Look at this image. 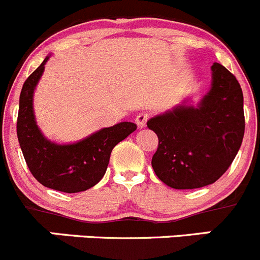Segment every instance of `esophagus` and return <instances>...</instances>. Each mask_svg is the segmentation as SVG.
Instances as JSON below:
<instances>
[{"mask_svg": "<svg viewBox=\"0 0 260 260\" xmlns=\"http://www.w3.org/2000/svg\"><path fill=\"white\" fill-rule=\"evenodd\" d=\"M148 119H149V115L145 114V112H144V114H139L138 116L135 117V122L136 125H138V127H140V129L145 127Z\"/></svg>", "mask_w": 260, "mask_h": 260, "instance_id": "1", "label": "esophagus"}]
</instances>
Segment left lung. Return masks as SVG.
Here are the masks:
<instances>
[{"mask_svg": "<svg viewBox=\"0 0 260 260\" xmlns=\"http://www.w3.org/2000/svg\"><path fill=\"white\" fill-rule=\"evenodd\" d=\"M211 72V87L196 106L187 99L146 122L159 139L151 167L172 188L212 184L240 149L245 130L243 91L223 66L214 63Z\"/></svg>", "mask_w": 260, "mask_h": 260, "instance_id": "8db88e82", "label": "left lung"}]
</instances>
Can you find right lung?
<instances>
[{
    "label": "right lung",
    "instance_id": "right-lung-1",
    "mask_svg": "<svg viewBox=\"0 0 260 260\" xmlns=\"http://www.w3.org/2000/svg\"><path fill=\"white\" fill-rule=\"evenodd\" d=\"M48 55L25 81L20 93L17 139L32 176L48 188L77 193L96 186L106 173L115 145L136 130L134 122H119L71 144L49 140L38 126L34 92L42 78Z\"/></svg>",
    "mask_w": 260,
    "mask_h": 260
}]
</instances>
